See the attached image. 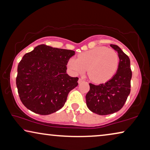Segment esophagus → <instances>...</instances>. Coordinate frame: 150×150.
Returning a JSON list of instances; mask_svg holds the SVG:
<instances>
[{"instance_id":"esophagus-1","label":"esophagus","mask_w":150,"mask_h":150,"mask_svg":"<svg viewBox=\"0 0 150 150\" xmlns=\"http://www.w3.org/2000/svg\"><path fill=\"white\" fill-rule=\"evenodd\" d=\"M83 81V80L82 79H81V78H79V80H78V83H82V82Z\"/></svg>"}]
</instances>
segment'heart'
<instances>
[{
	"instance_id": "b5f03b06",
	"label": "heart",
	"mask_w": 150,
	"mask_h": 150,
	"mask_svg": "<svg viewBox=\"0 0 150 150\" xmlns=\"http://www.w3.org/2000/svg\"><path fill=\"white\" fill-rule=\"evenodd\" d=\"M119 56L115 50L106 47H96L71 58L68 67L75 74H83L88 69V77L97 83H105L116 73L119 67Z\"/></svg>"
}]
</instances>
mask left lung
Here are the masks:
<instances>
[{
  "mask_svg": "<svg viewBox=\"0 0 150 150\" xmlns=\"http://www.w3.org/2000/svg\"><path fill=\"white\" fill-rule=\"evenodd\" d=\"M110 46L117 52L119 67L115 74L105 83H89L90 90L86 94L88 109L96 114L105 115L115 113L125 104L130 92L132 71L128 56L116 45Z\"/></svg>",
  "mask_w": 150,
  "mask_h": 150,
  "instance_id": "1",
  "label": "left lung"
}]
</instances>
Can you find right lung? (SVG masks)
Returning a JSON list of instances; mask_svg holds the SVG:
<instances>
[{"instance_id": "obj_1", "label": "right lung", "mask_w": 150, "mask_h": 150, "mask_svg": "<svg viewBox=\"0 0 150 150\" xmlns=\"http://www.w3.org/2000/svg\"><path fill=\"white\" fill-rule=\"evenodd\" d=\"M73 50L45 45L36 47L23 56L18 66L16 85L23 105L34 113L49 115L64 106L78 77L67 73Z\"/></svg>"}]
</instances>
